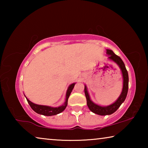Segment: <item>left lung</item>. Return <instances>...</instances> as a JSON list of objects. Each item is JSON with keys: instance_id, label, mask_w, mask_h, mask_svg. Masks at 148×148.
I'll return each mask as SVG.
<instances>
[{"instance_id": "obj_1", "label": "left lung", "mask_w": 148, "mask_h": 148, "mask_svg": "<svg viewBox=\"0 0 148 148\" xmlns=\"http://www.w3.org/2000/svg\"><path fill=\"white\" fill-rule=\"evenodd\" d=\"M106 53L108 55V59L114 61V62L118 65L119 67L121 69L122 72L123 78V89L122 92L119 98L117 99V101L114 102L113 104L109 105L107 106H101L99 105L94 103L91 99H90L89 95L87 91V87L85 86L84 92L86 95V97L87 99V106L93 113L100 115V116H106V115H110L114 113L116 110L119 108V106H121V104L125 101L126 99L127 92H128L129 89V75L128 72H127L126 67L125 66V64L122 59L120 58L119 56L115 54L112 50L106 49Z\"/></svg>"}]
</instances>
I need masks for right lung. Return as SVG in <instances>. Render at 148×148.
Instances as JSON below:
<instances>
[{
	"instance_id": "obj_1",
	"label": "right lung",
	"mask_w": 148,
	"mask_h": 148,
	"mask_svg": "<svg viewBox=\"0 0 148 148\" xmlns=\"http://www.w3.org/2000/svg\"><path fill=\"white\" fill-rule=\"evenodd\" d=\"M75 84H76L74 83L71 85H70L68 89H67L66 91V100H65L64 103L62 104V106H59V107L53 108V107H51L48 106H44V105L36 104L34 103H32V102L30 101L26 97H25L27 99V102H28L29 104L30 105V106H31V108L35 112H36L37 114L44 115V116H54V115H57L59 113H61V112L64 111V109L66 108L67 104H68L69 97L71 93L72 89L74 88Z\"/></svg>"
}]
</instances>
